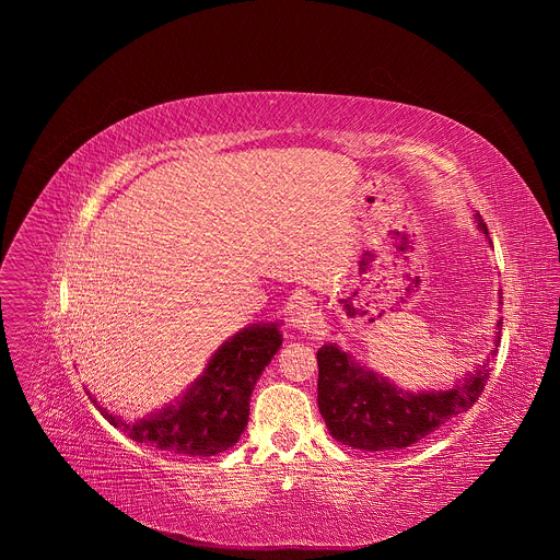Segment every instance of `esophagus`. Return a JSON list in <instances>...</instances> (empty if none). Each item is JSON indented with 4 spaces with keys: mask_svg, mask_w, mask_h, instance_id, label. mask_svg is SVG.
Returning a JSON list of instances; mask_svg holds the SVG:
<instances>
[{
    "mask_svg": "<svg viewBox=\"0 0 560 560\" xmlns=\"http://www.w3.org/2000/svg\"><path fill=\"white\" fill-rule=\"evenodd\" d=\"M316 322V305L301 296L290 305V326L296 330H310Z\"/></svg>",
    "mask_w": 560,
    "mask_h": 560,
    "instance_id": "esophagus-1",
    "label": "esophagus"
}]
</instances>
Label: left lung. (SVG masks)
<instances>
[{"instance_id":"left-lung-1","label":"left lung","mask_w":560,"mask_h":560,"mask_svg":"<svg viewBox=\"0 0 560 560\" xmlns=\"http://www.w3.org/2000/svg\"><path fill=\"white\" fill-rule=\"evenodd\" d=\"M476 228L490 238L481 214H474ZM499 292V305L503 303ZM501 310V307H499ZM503 318H497L494 348L471 372L463 374L447 389H404L368 365L357 363L337 343L318 348V412L339 443L365 450H404L430 436L454 417L467 412L481 396L490 378V357L497 354Z\"/></svg>"}]
</instances>
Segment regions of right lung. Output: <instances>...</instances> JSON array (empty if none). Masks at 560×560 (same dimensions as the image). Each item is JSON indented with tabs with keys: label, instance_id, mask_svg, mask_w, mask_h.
Returning <instances> with one entry per match:
<instances>
[{
	"label": "right lung",
	"instance_id": "obj_1",
	"mask_svg": "<svg viewBox=\"0 0 560 560\" xmlns=\"http://www.w3.org/2000/svg\"><path fill=\"white\" fill-rule=\"evenodd\" d=\"M279 328V322H261L238 330L219 346L179 398L135 423L102 408L91 392L89 396L110 425L141 445L182 456L219 454L248 425L250 394L283 343Z\"/></svg>",
	"mask_w": 560,
	"mask_h": 560
}]
</instances>
